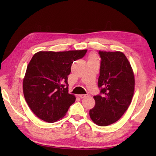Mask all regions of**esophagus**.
<instances>
[{"label": "esophagus", "mask_w": 156, "mask_h": 156, "mask_svg": "<svg viewBox=\"0 0 156 156\" xmlns=\"http://www.w3.org/2000/svg\"><path fill=\"white\" fill-rule=\"evenodd\" d=\"M87 96H88V94H79V96L81 98H84L87 97Z\"/></svg>", "instance_id": "obj_1"}]
</instances>
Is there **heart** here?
I'll list each match as a JSON object with an SVG mask.
<instances>
[{"label": "heart", "instance_id": "heart-1", "mask_svg": "<svg viewBox=\"0 0 156 156\" xmlns=\"http://www.w3.org/2000/svg\"><path fill=\"white\" fill-rule=\"evenodd\" d=\"M96 60V56L94 55H90L89 56V60Z\"/></svg>", "mask_w": 156, "mask_h": 156}]
</instances>
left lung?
Instances as JSON below:
<instances>
[{"instance_id": "obj_1", "label": "left lung", "mask_w": 156, "mask_h": 156, "mask_svg": "<svg viewBox=\"0 0 156 156\" xmlns=\"http://www.w3.org/2000/svg\"><path fill=\"white\" fill-rule=\"evenodd\" d=\"M99 55L100 94L94 96L96 105L89 114L96 124L107 126L119 120L128 108L134 93L135 78L123 53L100 51Z\"/></svg>"}]
</instances>
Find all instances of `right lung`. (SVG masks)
<instances>
[{"label": "right lung", "instance_id": "add662e5", "mask_svg": "<svg viewBox=\"0 0 156 156\" xmlns=\"http://www.w3.org/2000/svg\"><path fill=\"white\" fill-rule=\"evenodd\" d=\"M87 50L40 51L32 56L23 79V94L28 105L45 122L63 118L75 97L68 93V75L73 61L82 58Z\"/></svg>", "mask_w": 156, "mask_h": 156}]
</instances>
